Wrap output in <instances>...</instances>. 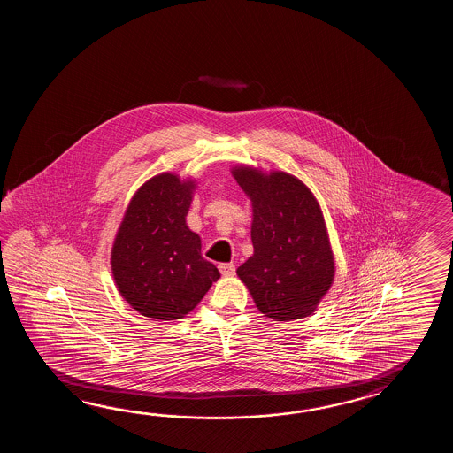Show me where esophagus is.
Instances as JSON below:
<instances>
[{
  "label": "esophagus",
  "instance_id": "1",
  "mask_svg": "<svg viewBox=\"0 0 453 453\" xmlns=\"http://www.w3.org/2000/svg\"><path fill=\"white\" fill-rule=\"evenodd\" d=\"M219 269L222 272L223 277H233L234 275V265L233 264H220Z\"/></svg>",
  "mask_w": 453,
  "mask_h": 453
}]
</instances>
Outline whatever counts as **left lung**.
<instances>
[{"mask_svg":"<svg viewBox=\"0 0 453 453\" xmlns=\"http://www.w3.org/2000/svg\"><path fill=\"white\" fill-rule=\"evenodd\" d=\"M231 174L252 205V256L236 273L265 318L316 312L335 279V257L316 196L295 174L238 164Z\"/></svg>","mask_w":453,"mask_h":453,"instance_id":"1","label":"left lung"}]
</instances>
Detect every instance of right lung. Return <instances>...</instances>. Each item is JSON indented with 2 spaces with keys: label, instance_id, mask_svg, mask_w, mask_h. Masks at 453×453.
<instances>
[{
  "label": "right lung",
  "instance_id": "1",
  "mask_svg": "<svg viewBox=\"0 0 453 453\" xmlns=\"http://www.w3.org/2000/svg\"><path fill=\"white\" fill-rule=\"evenodd\" d=\"M196 188L191 176L155 174L131 197L116 231L110 257L116 288L145 318L183 319L220 279L186 223Z\"/></svg>",
  "mask_w": 453,
  "mask_h": 453
}]
</instances>
